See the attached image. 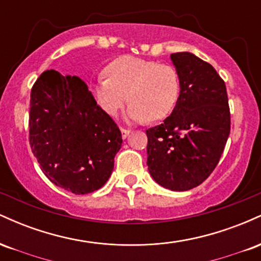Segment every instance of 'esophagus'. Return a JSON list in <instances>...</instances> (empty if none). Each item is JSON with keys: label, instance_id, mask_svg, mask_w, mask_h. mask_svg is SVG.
Here are the masks:
<instances>
[{"label": "esophagus", "instance_id": "obj_1", "mask_svg": "<svg viewBox=\"0 0 261 261\" xmlns=\"http://www.w3.org/2000/svg\"><path fill=\"white\" fill-rule=\"evenodd\" d=\"M130 133H131V131H130V130H127V128L121 127V135H122V139H126V137L128 136V135H130Z\"/></svg>", "mask_w": 261, "mask_h": 261}]
</instances>
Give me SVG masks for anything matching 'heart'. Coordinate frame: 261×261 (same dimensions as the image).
<instances>
[{
    "mask_svg": "<svg viewBox=\"0 0 261 261\" xmlns=\"http://www.w3.org/2000/svg\"><path fill=\"white\" fill-rule=\"evenodd\" d=\"M106 76L92 86L94 99L108 115H116L125 101L130 120H162L173 112L180 95V79L173 66L153 60L122 56L108 65Z\"/></svg>",
    "mask_w": 261,
    "mask_h": 261,
    "instance_id": "obj_1",
    "label": "heart"
}]
</instances>
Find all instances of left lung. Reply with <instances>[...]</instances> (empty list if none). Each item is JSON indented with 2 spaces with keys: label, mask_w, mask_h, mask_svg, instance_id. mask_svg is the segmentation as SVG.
Wrapping results in <instances>:
<instances>
[{
  "label": "left lung",
  "mask_w": 261,
  "mask_h": 261,
  "mask_svg": "<svg viewBox=\"0 0 261 261\" xmlns=\"http://www.w3.org/2000/svg\"><path fill=\"white\" fill-rule=\"evenodd\" d=\"M180 95L162 124L146 130L147 166L163 188L185 191L214 172L230 133L226 85L208 62L190 53L170 55Z\"/></svg>",
  "instance_id": "1"
}]
</instances>
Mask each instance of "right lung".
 <instances>
[{
    "instance_id": "1",
    "label": "right lung",
    "mask_w": 261,
    "mask_h": 261,
    "mask_svg": "<svg viewBox=\"0 0 261 261\" xmlns=\"http://www.w3.org/2000/svg\"><path fill=\"white\" fill-rule=\"evenodd\" d=\"M29 143L46 178L81 195L106 184L122 137L85 81L46 70L31 92Z\"/></svg>"
}]
</instances>
